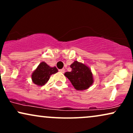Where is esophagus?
<instances>
[{
    "label": "esophagus",
    "instance_id": "34e87169",
    "mask_svg": "<svg viewBox=\"0 0 133 133\" xmlns=\"http://www.w3.org/2000/svg\"><path fill=\"white\" fill-rule=\"evenodd\" d=\"M59 71L61 72H62V73H64L65 72V69H60L59 70Z\"/></svg>",
    "mask_w": 133,
    "mask_h": 133
}]
</instances>
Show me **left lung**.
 <instances>
[{
	"mask_svg": "<svg viewBox=\"0 0 133 133\" xmlns=\"http://www.w3.org/2000/svg\"><path fill=\"white\" fill-rule=\"evenodd\" d=\"M70 67L72 71L65 72L64 75L69 79L76 90H86L94 82L92 73L88 65L75 61Z\"/></svg>",
	"mask_w": 133,
	"mask_h": 133,
	"instance_id": "1",
	"label": "left lung"
}]
</instances>
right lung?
<instances>
[{
    "label": "right lung",
    "instance_id": "add662e5",
    "mask_svg": "<svg viewBox=\"0 0 133 133\" xmlns=\"http://www.w3.org/2000/svg\"><path fill=\"white\" fill-rule=\"evenodd\" d=\"M57 72L56 67L51 68L45 62H42L32 74V81L37 86H44L48 81L52 74H56Z\"/></svg>",
    "mask_w": 133,
    "mask_h": 133
}]
</instances>
